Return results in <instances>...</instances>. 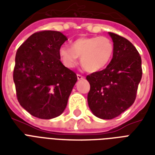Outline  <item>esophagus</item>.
<instances>
[{"label":"esophagus","mask_w":155,"mask_h":155,"mask_svg":"<svg viewBox=\"0 0 155 155\" xmlns=\"http://www.w3.org/2000/svg\"><path fill=\"white\" fill-rule=\"evenodd\" d=\"M84 78V77L83 76V75H81V74H77V79H78V80H83Z\"/></svg>","instance_id":"obj_1"}]
</instances>
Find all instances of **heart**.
Here are the masks:
<instances>
[{
  "mask_svg": "<svg viewBox=\"0 0 155 155\" xmlns=\"http://www.w3.org/2000/svg\"><path fill=\"white\" fill-rule=\"evenodd\" d=\"M114 52V45L105 36L81 37L73 41L71 47L62 45L59 54L65 67H75L79 57L81 64L89 72L101 71L110 61Z\"/></svg>",
  "mask_w": 155,
  "mask_h": 155,
  "instance_id": "1",
  "label": "heart"
}]
</instances>
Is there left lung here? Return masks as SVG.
I'll list each match as a JSON object with an SVG mask.
<instances>
[{"mask_svg":"<svg viewBox=\"0 0 155 155\" xmlns=\"http://www.w3.org/2000/svg\"><path fill=\"white\" fill-rule=\"evenodd\" d=\"M109 35L114 42L112 60L104 70L86 76L91 84L89 107L103 120L119 116L133 104L142 78L141 57L136 48L120 35Z\"/></svg>","mask_w":155,"mask_h":155,"instance_id":"left-lung-1","label":"left lung"}]
</instances>
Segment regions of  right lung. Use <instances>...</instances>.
<instances>
[{"label":"right lung","mask_w":155,"mask_h":155,"mask_svg":"<svg viewBox=\"0 0 155 155\" xmlns=\"http://www.w3.org/2000/svg\"><path fill=\"white\" fill-rule=\"evenodd\" d=\"M61 32H35L18 48L13 80L19 103L39 119L61 115L77 75L61 63L59 50L67 41Z\"/></svg>","instance_id":"1"}]
</instances>
